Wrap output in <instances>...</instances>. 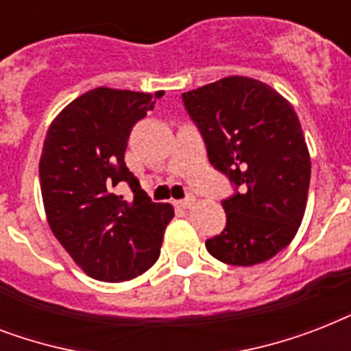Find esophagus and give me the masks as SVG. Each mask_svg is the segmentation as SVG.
<instances>
[{"instance_id": "obj_1", "label": "esophagus", "mask_w": 351, "mask_h": 351, "mask_svg": "<svg viewBox=\"0 0 351 351\" xmlns=\"http://www.w3.org/2000/svg\"><path fill=\"white\" fill-rule=\"evenodd\" d=\"M176 206H180V208H184V209L193 208V206H195V197H187V198H184V200H178V202H176Z\"/></svg>"}]
</instances>
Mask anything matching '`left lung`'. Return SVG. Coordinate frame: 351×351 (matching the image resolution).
Segmentation results:
<instances>
[{
  "label": "left lung",
  "mask_w": 351,
  "mask_h": 351,
  "mask_svg": "<svg viewBox=\"0 0 351 351\" xmlns=\"http://www.w3.org/2000/svg\"><path fill=\"white\" fill-rule=\"evenodd\" d=\"M182 100L209 162L242 189L222 202L228 222L206 247L231 266L269 261L299 231L310 189V151L293 106L247 76H228Z\"/></svg>",
  "instance_id": "8db88e82"
}]
</instances>
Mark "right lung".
Returning a JSON list of instances; mask_svg holds the SVG:
<instances>
[{"label": "right lung", "mask_w": 351, "mask_h": 351, "mask_svg": "<svg viewBox=\"0 0 351 351\" xmlns=\"http://www.w3.org/2000/svg\"><path fill=\"white\" fill-rule=\"evenodd\" d=\"M162 96L96 87L71 101L47 131L40 158L47 222L96 280L123 282L147 271L175 217L173 206L151 202L123 162L132 125ZM120 181L130 184L132 201L112 193Z\"/></svg>", "instance_id": "right-lung-1"}]
</instances>
